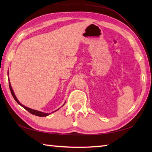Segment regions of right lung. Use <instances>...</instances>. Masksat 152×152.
I'll list each match as a JSON object with an SVG mask.
<instances>
[{
  "label": "right lung",
  "instance_id": "add662e5",
  "mask_svg": "<svg viewBox=\"0 0 152 152\" xmlns=\"http://www.w3.org/2000/svg\"><path fill=\"white\" fill-rule=\"evenodd\" d=\"M9 87H10V91H11V93H12V96H13V97H14V99H15V101L17 102L18 104H19V105H21L22 107H23L25 110H27L28 112H29L31 114H33V115H37V116H40V117H45V116H47V115H50V114H49V113H44V112H40V111H38V110H33V109H31V108H28V107H26V106H25L24 105H23V104H21L20 102H19V101H18V99L16 98V96H15V94H14V91H13V89H12V86H11V84H10V80H9ZM63 104V105H64ZM58 109V110H59ZM55 110L54 112H56V111H57V110ZM53 112H51V113H53Z\"/></svg>",
  "mask_w": 152,
  "mask_h": 152
}]
</instances>
